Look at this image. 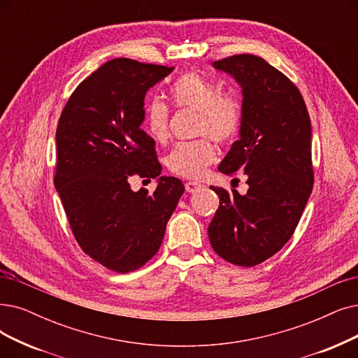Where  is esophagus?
Segmentation results:
<instances>
[{"instance_id": "obj_1", "label": "esophagus", "mask_w": 358, "mask_h": 358, "mask_svg": "<svg viewBox=\"0 0 358 358\" xmlns=\"http://www.w3.org/2000/svg\"><path fill=\"white\" fill-rule=\"evenodd\" d=\"M201 187H203V185L198 183V182H187V183H185V189H187L188 192H195L196 189H199Z\"/></svg>"}]
</instances>
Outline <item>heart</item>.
Listing matches in <instances>:
<instances>
[{
    "label": "heart",
    "mask_w": 358,
    "mask_h": 358,
    "mask_svg": "<svg viewBox=\"0 0 358 358\" xmlns=\"http://www.w3.org/2000/svg\"><path fill=\"white\" fill-rule=\"evenodd\" d=\"M169 94L176 108L198 113L195 134L203 136L176 144L166 157V164L171 173L196 179L204 175L216 157L210 136L219 144H226L238 136L244 113L242 103L235 94L220 91L216 82L198 71L179 76L171 83ZM169 116V107L160 99L154 98L145 104L144 127L155 142L167 139Z\"/></svg>",
    "instance_id": "b5f03b06"
}]
</instances>
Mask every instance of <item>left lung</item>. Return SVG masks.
<instances>
[{"mask_svg": "<svg viewBox=\"0 0 358 358\" xmlns=\"http://www.w3.org/2000/svg\"><path fill=\"white\" fill-rule=\"evenodd\" d=\"M213 66L242 88L241 138L219 166L244 171L248 191L211 189L220 204L208 224L214 252L252 267L275 255L295 232L314 183L311 123L301 92L262 57L236 54Z\"/></svg>", "mask_w": 358, "mask_h": 358, "instance_id": "left-lung-1", "label": "left lung"}]
</instances>
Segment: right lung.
<instances>
[{
  "mask_svg": "<svg viewBox=\"0 0 358 358\" xmlns=\"http://www.w3.org/2000/svg\"><path fill=\"white\" fill-rule=\"evenodd\" d=\"M173 67L114 59L83 79L57 124L54 185L79 247L104 267L127 273L159 251L185 188L162 176L152 194L129 178H159L155 142L141 129L147 91Z\"/></svg>",
  "mask_w": 358,
  "mask_h": 358,
  "instance_id": "obj_1",
  "label": "right lung"
}]
</instances>
